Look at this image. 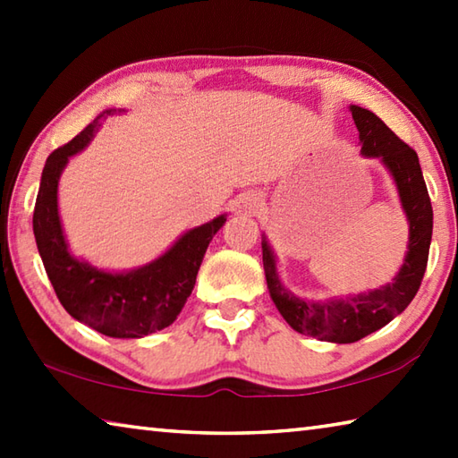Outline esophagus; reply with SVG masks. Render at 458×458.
<instances>
[{
  "label": "esophagus",
  "mask_w": 458,
  "mask_h": 458,
  "mask_svg": "<svg viewBox=\"0 0 458 458\" xmlns=\"http://www.w3.org/2000/svg\"><path fill=\"white\" fill-rule=\"evenodd\" d=\"M242 208L250 214H259L262 208V198L257 196V193H246V196L242 198Z\"/></svg>",
  "instance_id": "1"
}]
</instances>
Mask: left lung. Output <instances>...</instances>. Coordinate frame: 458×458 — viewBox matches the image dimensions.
I'll return each instance as SVG.
<instances>
[{"label":"left lung","mask_w":458,"mask_h":458,"mask_svg":"<svg viewBox=\"0 0 458 458\" xmlns=\"http://www.w3.org/2000/svg\"><path fill=\"white\" fill-rule=\"evenodd\" d=\"M355 127L360 131L361 155L382 161L396 183L402 210L408 220V250L398 275L379 289L335 297L327 301H307L284 289L276 273V257L267 236L262 234V265L273 303L283 319L294 331L331 344H353L369 335L412 303L420 289L432 240V206L426 190L418 155L390 127L368 108L350 106Z\"/></svg>","instance_id":"left-lung-1"}]
</instances>
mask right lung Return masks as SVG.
<instances>
[{
	"label": "right lung",
	"instance_id": "right-lung-1",
	"mask_svg": "<svg viewBox=\"0 0 458 458\" xmlns=\"http://www.w3.org/2000/svg\"><path fill=\"white\" fill-rule=\"evenodd\" d=\"M117 113H123L121 108H106L71 143L58 147L46 159L34 208V236L62 307L76 321L106 337L135 339L165 329L177 319L196 284L208 246L226 224V214L188 230L155 260L123 273L76 259L62 230L58 182L68 159L95 139L106 117Z\"/></svg>",
	"mask_w": 458,
	"mask_h": 458
}]
</instances>
